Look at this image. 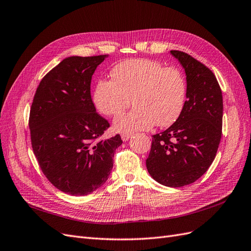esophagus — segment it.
I'll list each match as a JSON object with an SVG mask.
<instances>
[{"instance_id":"obj_1","label":"esophagus","mask_w":251,"mask_h":251,"mask_svg":"<svg viewBox=\"0 0 251 251\" xmlns=\"http://www.w3.org/2000/svg\"><path fill=\"white\" fill-rule=\"evenodd\" d=\"M132 138V135L131 134H123L121 135V139H123V141H127L128 139Z\"/></svg>"}]
</instances>
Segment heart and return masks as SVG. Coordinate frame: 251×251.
<instances>
[{"label":"heart","mask_w":251,"mask_h":251,"mask_svg":"<svg viewBox=\"0 0 251 251\" xmlns=\"http://www.w3.org/2000/svg\"><path fill=\"white\" fill-rule=\"evenodd\" d=\"M186 94L185 77L177 68L137 58L113 67L111 80H98L92 101L102 115L113 116L125 109L133 99L136 108L113 120L114 131L133 134L151 130L155 125L163 127L176 123L183 112Z\"/></svg>","instance_id":"b5f03b06"}]
</instances>
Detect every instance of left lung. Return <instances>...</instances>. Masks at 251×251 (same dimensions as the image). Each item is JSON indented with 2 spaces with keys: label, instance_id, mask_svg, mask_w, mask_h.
<instances>
[{
  "label": "left lung",
  "instance_id": "8db88e82",
  "mask_svg": "<svg viewBox=\"0 0 251 251\" xmlns=\"http://www.w3.org/2000/svg\"><path fill=\"white\" fill-rule=\"evenodd\" d=\"M171 54L185 71L186 102L176 123L153 136L147 169L160 184L180 187L198 180L214 161L222 135L223 98L206 66L185 52Z\"/></svg>",
  "mask_w": 251,
  "mask_h": 251
}]
</instances>
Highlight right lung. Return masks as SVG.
I'll return each mask as SVG.
<instances>
[{
  "instance_id": "1",
  "label": "right lung",
  "mask_w": 251,
  "mask_h": 251,
  "mask_svg": "<svg viewBox=\"0 0 251 251\" xmlns=\"http://www.w3.org/2000/svg\"><path fill=\"white\" fill-rule=\"evenodd\" d=\"M108 55L70 56L41 80L30 109L33 153L45 176L59 191L89 195L109 179L120 136L98 140L110 126L96 113L91 79Z\"/></svg>"
}]
</instances>
